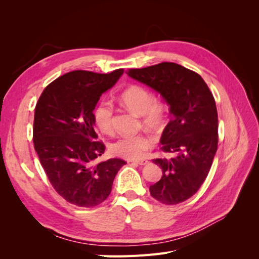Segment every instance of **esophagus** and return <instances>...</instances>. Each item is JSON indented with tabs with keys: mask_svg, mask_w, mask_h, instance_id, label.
Here are the masks:
<instances>
[{
	"mask_svg": "<svg viewBox=\"0 0 259 259\" xmlns=\"http://www.w3.org/2000/svg\"><path fill=\"white\" fill-rule=\"evenodd\" d=\"M133 163L138 164V165H146L149 162L147 160H136V161H133Z\"/></svg>",
	"mask_w": 259,
	"mask_h": 259,
	"instance_id": "esophagus-1",
	"label": "esophagus"
}]
</instances>
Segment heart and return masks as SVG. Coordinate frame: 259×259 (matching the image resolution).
I'll use <instances>...</instances> for the list:
<instances>
[{"instance_id":"b5f03b06","label":"heart","mask_w":259,"mask_h":259,"mask_svg":"<svg viewBox=\"0 0 259 259\" xmlns=\"http://www.w3.org/2000/svg\"><path fill=\"white\" fill-rule=\"evenodd\" d=\"M121 103L131 111L142 115L145 126L151 130L161 128L167 119V107L163 100L154 97L153 93L144 85L134 84L124 90L120 95ZM114 109L109 101L101 103L94 110V122L104 134L110 135L114 131ZM155 139L149 133H139L119 138L110 146L111 152L124 159H142L154 146Z\"/></svg>"}]
</instances>
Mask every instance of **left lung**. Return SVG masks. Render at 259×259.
I'll use <instances>...</instances> for the list:
<instances>
[{
	"label": "left lung",
	"mask_w": 259,
	"mask_h": 259,
	"mask_svg": "<svg viewBox=\"0 0 259 259\" xmlns=\"http://www.w3.org/2000/svg\"><path fill=\"white\" fill-rule=\"evenodd\" d=\"M127 74L159 92L170 106L171 119L161 137V150L171 158L153 159L162 177L150 194L166 205L182 203L200 189L218 145V115L213 94L201 75L174 62H161Z\"/></svg>",
	"instance_id": "left-lung-1"
}]
</instances>
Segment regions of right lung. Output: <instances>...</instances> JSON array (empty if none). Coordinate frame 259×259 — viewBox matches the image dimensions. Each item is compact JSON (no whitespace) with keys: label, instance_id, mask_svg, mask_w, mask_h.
I'll list each match as a JSON object with an SVG mask.
<instances>
[{"label":"right lung","instance_id":"add662e5","mask_svg":"<svg viewBox=\"0 0 259 259\" xmlns=\"http://www.w3.org/2000/svg\"><path fill=\"white\" fill-rule=\"evenodd\" d=\"M123 71L103 74L74 70L46 86L36 103L34 149L55 191L73 205L93 207L103 203L116 173L126 164L122 159L95 164L106 147L97 140L93 113L100 96Z\"/></svg>","mask_w":259,"mask_h":259}]
</instances>
